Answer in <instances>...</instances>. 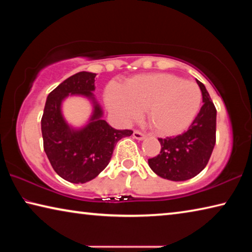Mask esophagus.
<instances>
[{"label": "esophagus", "mask_w": 252, "mask_h": 252, "mask_svg": "<svg viewBox=\"0 0 252 252\" xmlns=\"http://www.w3.org/2000/svg\"><path fill=\"white\" fill-rule=\"evenodd\" d=\"M133 138L136 139V140H144V139H146V134L142 133V132L138 131V130H135L133 132Z\"/></svg>", "instance_id": "34e87169"}]
</instances>
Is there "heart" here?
<instances>
[{"mask_svg":"<svg viewBox=\"0 0 252 252\" xmlns=\"http://www.w3.org/2000/svg\"><path fill=\"white\" fill-rule=\"evenodd\" d=\"M104 99L121 121L136 120L147 109L148 120L157 133L174 135L185 131L197 117L202 94L197 84L180 76L149 73L129 79L126 88L109 83Z\"/></svg>","mask_w":252,"mask_h":252,"instance_id":"obj_1","label":"heart"}]
</instances>
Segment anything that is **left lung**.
I'll return each instance as SVG.
<instances>
[{"mask_svg":"<svg viewBox=\"0 0 252 252\" xmlns=\"http://www.w3.org/2000/svg\"><path fill=\"white\" fill-rule=\"evenodd\" d=\"M203 105L188 131L177 136L159 138L161 151L148 160L158 176L171 181H185L206 168L216 144L217 110L207 89L197 80Z\"/></svg>","mask_w":252,"mask_h":252,"instance_id":"obj_1","label":"left lung"}]
</instances>
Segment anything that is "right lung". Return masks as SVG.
Returning <instances> with one entry per match:
<instances>
[{
    "mask_svg": "<svg viewBox=\"0 0 252 252\" xmlns=\"http://www.w3.org/2000/svg\"><path fill=\"white\" fill-rule=\"evenodd\" d=\"M95 73L79 72L59 84L48 95L41 130L44 151L60 177L71 183H85L109 164L117 142L133 131L116 130L103 120V111L95 100ZM81 95L92 101L94 111L87 125L73 128L62 114V102L67 96Z\"/></svg>",
    "mask_w": 252,
    "mask_h": 252,
    "instance_id": "add662e5",
    "label": "right lung"
}]
</instances>
